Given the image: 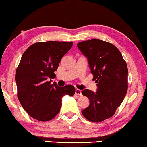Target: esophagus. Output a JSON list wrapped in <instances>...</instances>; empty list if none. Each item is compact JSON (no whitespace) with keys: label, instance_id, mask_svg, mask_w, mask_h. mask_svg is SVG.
I'll return each instance as SVG.
<instances>
[{"label":"esophagus","instance_id":"obj_1","mask_svg":"<svg viewBox=\"0 0 147 147\" xmlns=\"http://www.w3.org/2000/svg\"><path fill=\"white\" fill-rule=\"evenodd\" d=\"M75 94H77V95H79V96L82 95V94H81V90L78 89H76Z\"/></svg>","mask_w":147,"mask_h":147}]
</instances>
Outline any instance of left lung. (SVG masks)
Masks as SVG:
<instances>
[{
	"label": "left lung",
	"instance_id": "left-lung-1",
	"mask_svg": "<svg viewBox=\"0 0 147 147\" xmlns=\"http://www.w3.org/2000/svg\"><path fill=\"white\" fill-rule=\"evenodd\" d=\"M78 49L87 58L96 83V92H81L89 99V106L81 111L90 121L100 122L110 118L125 98L127 91V64L114 45L92 39L78 42Z\"/></svg>",
	"mask_w": 147,
	"mask_h": 147
}]
</instances>
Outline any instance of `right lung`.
I'll use <instances>...</instances> for the list:
<instances>
[{
  "label": "right lung",
  "instance_id": "obj_1",
  "mask_svg": "<svg viewBox=\"0 0 147 147\" xmlns=\"http://www.w3.org/2000/svg\"><path fill=\"white\" fill-rule=\"evenodd\" d=\"M72 45V42H39L31 45L22 55L15 77L18 97L32 118L51 120L60 112L63 97L75 94L73 85L59 87L49 81L56 77L54 72Z\"/></svg>",
  "mask_w": 147,
  "mask_h": 147
}]
</instances>
